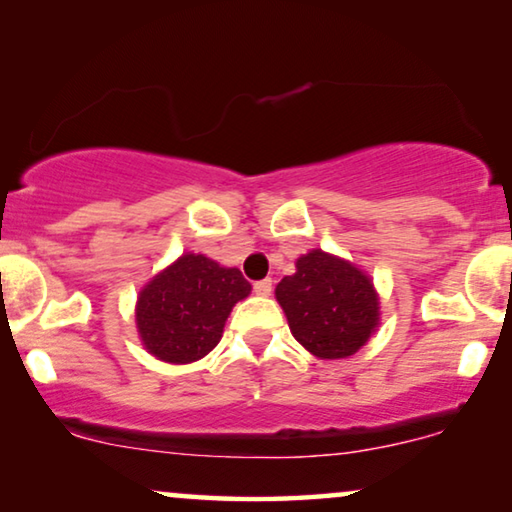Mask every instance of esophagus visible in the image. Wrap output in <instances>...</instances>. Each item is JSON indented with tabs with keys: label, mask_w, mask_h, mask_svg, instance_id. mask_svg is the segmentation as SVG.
<instances>
[{
	"label": "esophagus",
	"mask_w": 512,
	"mask_h": 512,
	"mask_svg": "<svg viewBox=\"0 0 512 512\" xmlns=\"http://www.w3.org/2000/svg\"><path fill=\"white\" fill-rule=\"evenodd\" d=\"M271 290H274V283H271V278H264V281H257L255 283V295L269 297Z\"/></svg>",
	"instance_id": "1"
}]
</instances>
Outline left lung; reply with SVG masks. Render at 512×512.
Listing matches in <instances>:
<instances>
[{
	"label": "left lung",
	"instance_id": "1",
	"mask_svg": "<svg viewBox=\"0 0 512 512\" xmlns=\"http://www.w3.org/2000/svg\"><path fill=\"white\" fill-rule=\"evenodd\" d=\"M276 285L292 337L320 360L358 353L379 327V295L370 274L325 250H309Z\"/></svg>",
	"mask_w": 512,
	"mask_h": 512
}]
</instances>
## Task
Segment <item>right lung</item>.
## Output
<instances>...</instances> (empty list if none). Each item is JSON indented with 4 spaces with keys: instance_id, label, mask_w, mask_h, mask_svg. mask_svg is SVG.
Listing matches in <instances>:
<instances>
[{
    "instance_id": "right-lung-1",
    "label": "right lung",
    "mask_w": 512,
    "mask_h": 512,
    "mask_svg": "<svg viewBox=\"0 0 512 512\" xmlns=\"http://www.w3.org/2000/svg\"><path fill=\"white\" fill-rule=\"evenodd\" d=\"M250 290L236 267L185 252L142 285L135 302L140 342L163 363H196L220 344L231 309Z\"/></svg>"
}]
</instances>
